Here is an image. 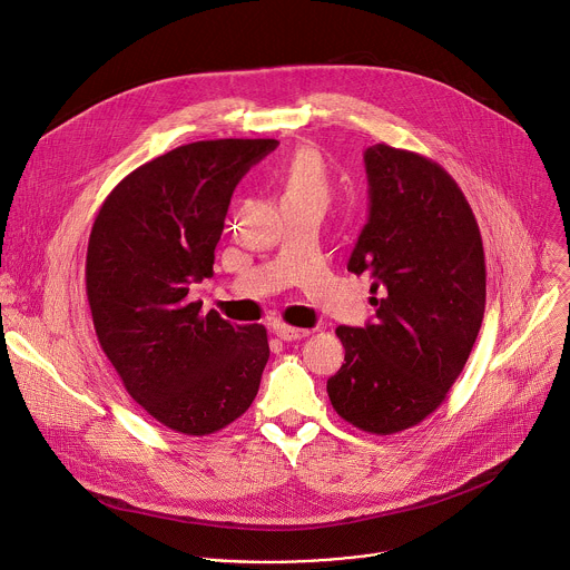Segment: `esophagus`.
Masks as SVG:
<instances>
[{
  "mask_svg": "<svg viewBox=\"0 0 570 570\" xmlns=\"http://www.w3.org/2000/svg\"><path fill=\"white\" fill-rule=\"evenodd\" d=\"M308 334H311L308 330L291 327V324H275V336L282 341H299V338H306Z\"/></svg>",
  "mask_w": 570,
  "mask_h": 570,
  "instance_id": "esophagus-1",
  "label": "esophagus"
}]
</instances>
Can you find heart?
I'll list each match as a JSON object with an SVG mask.
<instances>
[{
	"instance_id": "b5f03b06",
	"label": "heart",
	"mask_w": 570,
	"mask_h": 570,
	"mask_svg": "<svg viewBox=\"0 0 570 570\" xmlns=\"http://www.w3.org/2000/svg\"><path fill=\"white\" fill-rule=\"evenodd\" d=\"M284 198H327V174L317 153L302 148L282 174Z\"/></svg>"
}]
</instances>
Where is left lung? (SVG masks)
<instances>
[{"instance_id":"8db88e82","label":"left lung","mask_w":570,"mask_h":570,"mask_svg":"<svg viewBox=\"0 0 570 570\" xmlns=\"http://www.w3.org/2000/svg\"><path fill=\"white\" fill-rule=\"evenodd\" d=\"M370 218L347 271L370 275L374 322L338 327L343 367L327 381L352 426L392 435L438 411L484 315L475 216L438 161L387 144L365 150Z\"/></svg>"}]
</instances>
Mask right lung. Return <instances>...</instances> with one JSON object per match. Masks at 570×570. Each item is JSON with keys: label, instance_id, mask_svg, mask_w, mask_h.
<instances>
[{"label": "right lung", "instance_id": "right-lung-1", "mask_svg": "<svg viewBox=\"0 0 570 570\" xmlns=\"http://www.w3.org/2000/svg\"><path fill=\"white\" fill-rule=\"evenodd\" d=\"M277 144L178 146L128 174L95 218L86 291L97 338L128 394L176 433H216L257 396L266 327L205 313L189 286L214 275L234 187Z\"/></svg>", "mask_w": 570, "mask_h": 570}]
</instances>
